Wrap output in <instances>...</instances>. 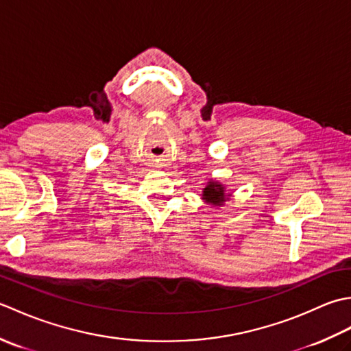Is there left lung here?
Wrapping results in <instances>:
<instances>
[{"label": "left lung", "instance_id": "1", "mask_svg": "<svg viewBox=\"0 0 351 351\" xmlns=\"http://www.w3.org/2000/svg\"><path fill=\"white\" fill-rule=\"evenodd\" d=\"M204 199L213 205H221L223 200L226 199L225 189L221 187V184L210 182V185L204 190Z\"/></svg>", "mask_w": 351, "mask_h": 351}]
</instances>
